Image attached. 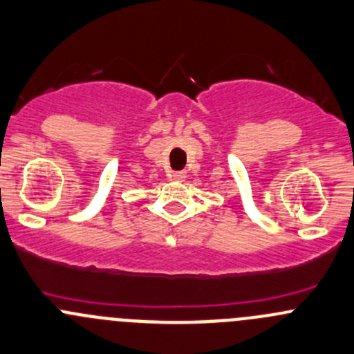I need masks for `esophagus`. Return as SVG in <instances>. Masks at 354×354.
Segmentation results:
<instances>
[{"instance_id": "34e87169", "label": "esophagus", "mask_w": 354, "mask_h": 354, "mask_svg": "<svg viewBox=\"0 0 354 354\" xmlns=\"http://www.w3.org/2000/svg\"><path fill=\"white\" fill-rule=\"evenodd\" d=\"M169 178L174 181H183L185 178H187V173H185V171H173V173L169 174Z\"/></svg>"}]
</instances>
